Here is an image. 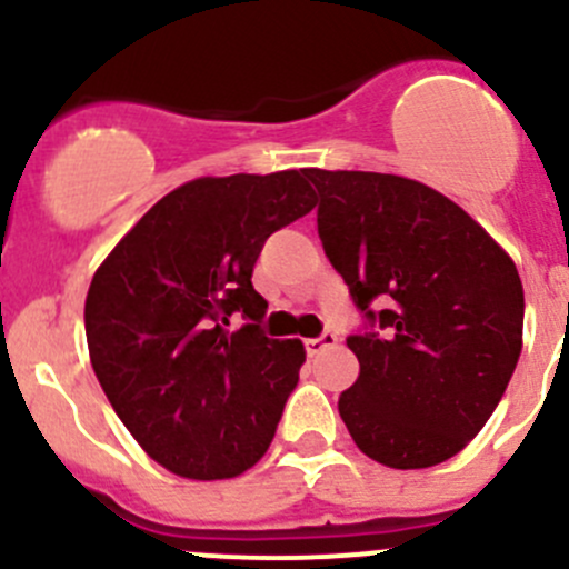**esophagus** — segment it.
<instances>
[{
  "instance_id": "obj_1",
  "label": "esophagus",
  "mask_w": 569,
  "mask_h": 569,
  "mask_svg": "<svg viewBox=\"0 0 569 569\" xmlns=\"http://www.w3.org/2000/svg\"><path fill=\"white\" fill-rule=\"evenodd\" d=\"M338 343V336L332 330H325L321 332V336H317V338H306V349H308V355H319V352H325V349H330V347H336Z\"/></svg>"
}]
</instances>
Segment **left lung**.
<instances>
[{
	"instance_id": "obj_1",
	"label": "left lung",
	"mask_w": 569,
	"mask_h": 569,
	"mask_svg": "<svg viewBox=\"0 0 569 569\" xmlns=\"http://www.w3.org/2000/svg\"><path fill=\"white\" fill-rule=\"evenodd\" d=\"M325 256L363 327L360 377L338 399L349 435L388 468L462 451L507 391L523 347V283L490 233L427 183L308 168Z\"/></svg>"
}]
</instances>
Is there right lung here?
Masks as SVG:
<instances>
[{"mask_svg":"<svg viewBox=\"0 0 569 569\" xmlns=\"http://www.w3.org/2000/svg\"><path fill=\"white\" fill-rule=\"evenodd\" d=\"M302 170L194 178L164 194L93 274L90 363L151 460L231 479L263 457L306 349L263 332V242L317 206ZM243 327L232 330V319Z\"/></svg>","mask_w":569,"mask_h":569,"instance_id":"add662e5","label":"right lung"}]
</instances>
